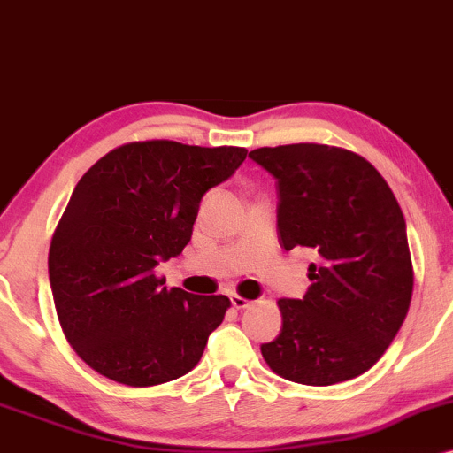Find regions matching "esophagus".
<instances>
[{"label":"esophagus","instance_id":"1","mask_svg":"<svg viewBox=\"0 0 453 453\" xmlns=\"http://www.w3.org/2000/svg\"><path fill=\"white\" fill-rule=\"evenodd\" d=\"M250 299H246V297H242V295H231V306L233 308H237V310H243V308H248L250 306Z\"/></svg>","mask_w":453,"mask_h":453}]
</instances>
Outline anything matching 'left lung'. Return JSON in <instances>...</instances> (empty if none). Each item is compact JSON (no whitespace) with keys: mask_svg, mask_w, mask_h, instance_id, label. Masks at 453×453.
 Returning a JSON list of instances; mask_svg holds the SVG:
<instances>
[{"mask_svg":"<svg viewBox=\"0 0 453 453\" xmlns=\"http://www.w3.org/2000/svg\"><path fill=\"white\" fill-rule=\"evenodd\" d=\"M250 158L278 181V240L319 254L302 299H278L282 329L261 344L269 368L302 385H334L372 368L413 295L406 222L380 173L353 151L295 143Z\"/></svg>","mask_w":453,"mask_h":453,"instance_id":"1","label":"left lung"}]
</instances>
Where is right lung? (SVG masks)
Wrapping results in <instances>:
<instances>
[{
	"label": "right lung",
	"mask_w": 453,
	"mask_h": 453,
	"mask_svg": "<svg viewBox=\"0 0 453 453\" xmlns=\"http://www.w3.org/2000/svg\"><path fill=\"white\" fill-rule=\"evenodd\" d=\"M246 154L143 141L109 151L81 177L50 242L49 280L65 338L96 372L150 388L199 364L231 302L166 288L156 265L181 254L203 195Z\"/></svg>",
	"instance_id": "1"
}]
</instances>
